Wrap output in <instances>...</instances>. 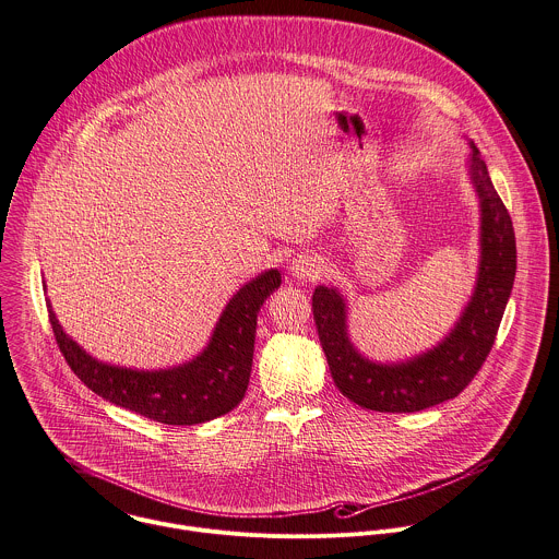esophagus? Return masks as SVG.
<instances>
[{
  "label": "esophagus",
  "mask_w": 559,
  "mask_h": 559,
  "mask_svg": "<svg viewBox=\"0 0 559 559\" xmlns=\"http://www.w3.org/2000/svg\"><path fill=\"white\" fill-rule=\"evenodd\" d=\"M322 267H324V261L318 254L305 252V254H298V257L292 259L289 274L296 281H313V278H318L322 274Z\"/></svg>",
  "instance_id": "obj_1"
}]
</instances>
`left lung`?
Returning <instances> with one entry per match:
<instances>
[{"mask_svg":"<svg viewBox=\"0 0 559 559\" xmlns=\"http://www.w3.org/2000/svg\"><path fill=\"white\" fill-rule=\"evenodd\" d=\"M468 178L479 198V263L473 294L453 329L429 350L401 359L366 357L348 331V298L333 285L313 292V320L331 377L364 409L414 414L455 399L492 350L516 278V237L481 152L471 141Z\"/></svg>","mask_w":559,"mask_h":559,"instance_id":"obj_1","label":"left lung"}]
</instances>
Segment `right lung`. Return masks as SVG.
Masks as SVG:
<instances>
[{"mask_svg": "<svg viewBox=\"0 0 559 559\" xmlns=\"http://www.w3.org/2000/svg\"><path fill=\"white\" fill-rule=\"evenodd\" d=\"M278 287L276 267L241 285L219 313L206 346L193 359L158 370L95 359L64 333L49 298L47 311L60 353L91 392L154 423L191 427L224 416L241 403L252 370L257 316Z\"/></svg>", "mask_w": 559, "mask_h": 559, "instance_id": "obj_1", "label": "right lung"}]
</instances>
